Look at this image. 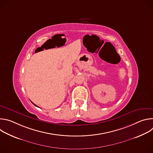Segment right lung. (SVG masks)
I'll use <instances>...</instances> for the list:
<instances>
[{"instance_id": "obj_1", "label": "right lung", "mask_w": 153, "mask_h": 153, "mask_svg": "<svg viewBox=\"0 0 153 153\" xmlns=\"http://www.w3.org/2000/svg\"><path fill=\"white\" fill-rule=\"evenodd\" d=\"M32 103H33V102H32ZM33 105H35V106H37V107H39V106H37V105H35V104H34V103H33Z\"/></svg>"}]
</instances>
